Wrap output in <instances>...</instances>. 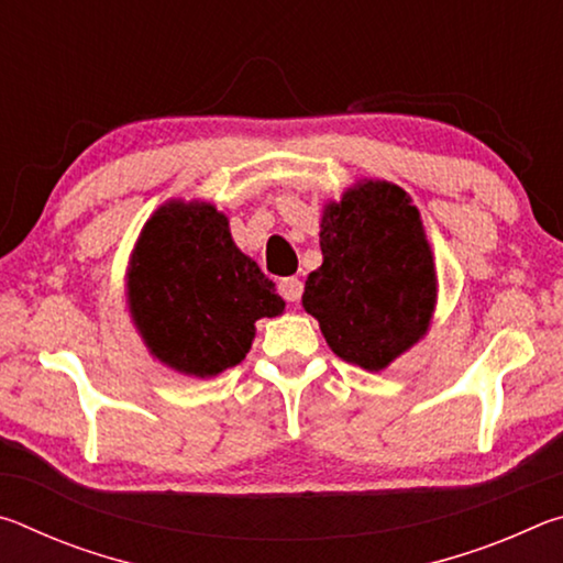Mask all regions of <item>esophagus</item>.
I'll return each mask as SVG.
<instances>
[{
  "label": "esophagus",
  "mask_w": 563,
  "mask_h": 563,
  "mask_svg": "<svg viewBox=\"0 0 563 563\" xmlns=\"http://www.w3.org/2000/svg\"><path fill=\"white\" fill-rule=\"evenodd\" d=\"M278 292L283 295V300L298 302L300 295H302V280L300 278H283L278 283Z\"/></svg>",
  "instance_id": "esophagus-1"
}]
</instances>
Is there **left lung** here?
<instances>
[{
	"label": "left lung",
	"instance_id": "obj_1",
	"mask_svg": "<svg viewBox=\"0 0 563 563\" xmlns=\"http://www.w3.org/2000/svg\"><path fill=\"white\" fill-rule=\"evenodd\" d=\"M322 265L305 280L302 308L330 350L379 373L424 338L437 271L422 218L402 188L360 180L320 221Z\"/></svg>",
	"mask_w": 563,
	"mask_h": 563
}]
</instances>
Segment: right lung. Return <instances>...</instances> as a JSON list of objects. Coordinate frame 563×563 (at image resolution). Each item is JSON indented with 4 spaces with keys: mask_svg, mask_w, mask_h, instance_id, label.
I'll list each match as a JSON object with an SVG mask.
<instances>
[{
    "mask_svg": "<svg viewBox=\"0 0 563 563\" xmlns=\"http://www.w3.org/2000/svg\"><path fill=\"white\" fill-rule=\"evenodd\" d=\"M126 298L151 355L194 377L238 365L255 320L285 308L275 283L238 251L228 218L203 201H168L148 218L131 253Z\"/></svg>",
    "mask_w": 563,
    "mask_h": 563,
    "instance_id": "obj_1",
    "label": "right lung"
}]
</instances>
